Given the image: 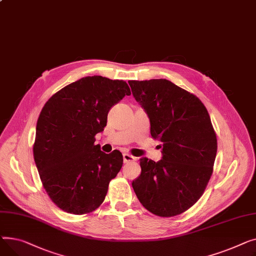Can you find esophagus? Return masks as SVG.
Instances as JSON below:
<instances>
[{
	"label": "esophagus",
	"mask_w": 256,
	"mask_h": 256,
	"mask_svg": "<svg viewBox=\"0 0 256 256\" xmlns=\"http://www.w3.org/2000/svg\"><path fill=\"white\" fill-rule=\"evenodd\" d=\"M123 160H124V163H129V162H133L136 160V158H135L134 156L132 155H129V154H123Z\"/></svg>",
	"instance_id": "esophagus-1"
}]
</instances>
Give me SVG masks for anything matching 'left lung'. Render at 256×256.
Segmentation results:
<instances>
[{"label":"left lung","mask_w":256,"mask_h":256,"mask_svg":"<svg viewBox=\"0 0 256 256\" xmlns=\"http://www.w3.org/2000/svg\"><path fill=\"white\" fill-rule=\"evenodd\" d=\"M146 112L162 159H140L132 187L140 204L160 217L186 212L204 194L213 174L217 138L204 103L168 80H129Z\"/></svg>","instance_id":"obj_1"}]
</instances>
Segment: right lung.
<instances>
[{"label": "right lung", "instance_id": "obj_1", "mask_svg": "<svg viewBox=\"0 0 256 256\" xmlns=\"http://www.w3.org/2000/svg\"><path fill=\"white\" fill-rule=\"evenodd\" d=\"M131 95L124 80L94 75L54 94L39 114L33 154L42 185L64 212L92 213L123 166L122 153L95 144L112 105Z\"/></svg>", "mask_w": 256, "mask_h": 256}]
</instances>
